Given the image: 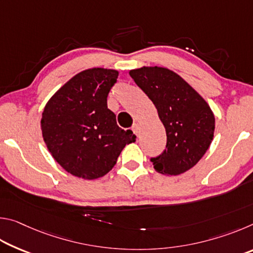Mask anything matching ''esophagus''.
<instances>
[{
  "label": "esophagus",
  "instance_id": "1",
  "mask_svg": "<svg viewBox=\"0 0 253 253\" xmlns=\"http://www.w3.org/2000/svg\"><path fill=\"white\" fill-rule=\"evenodd\" d=\"M131 130L134 131V134L138 135V131H139V126H138V124H134V125H132V127H131Z\"/></svg>",
  "mask_w": 253,
  "mask_h": 253
}]
</instances>
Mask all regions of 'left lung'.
Wrapping results in <instances>:
<instances>
[{"label":"left lung","instance_id":"8db88e82","mask_svg":"<svg viewBox=\"0 0 253 253\" xmlns=\"http://www.w3.org/2000/svg\"><path fill=\"white\" fill-rule=\"evenodd\" d=\"M129 75L156 107L165 127L166 148L152 158L156 172L179 175L191 169L212 143L215 118L211 107L176 72L163 67H142Z\"/></svg>","mask_w":253,"mask_h":253}]
</instances>
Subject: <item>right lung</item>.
Masks as SVG:
<instances>
[{
	"label": "right lung",
	"mask_w": 253,
	"mask_h": 253,
	"mask_svg": "<svg viewBox=\"0 0 253 253\" xmlns=\"http://www.w3.org/2000/svg\"><path fill=\"white\" fill-rule=\"evenodd\" d=\"M118 71L91 68L79 72L55 91L44 106L42 137L61 168L84 179L102 177L116 164L131 130L117 125L107 97Z\"/></svg>",
	"instance_id": "right-lung-1"
}]
</instances>
